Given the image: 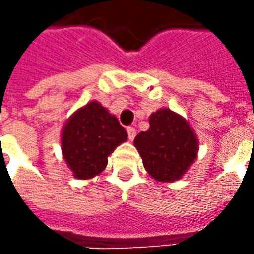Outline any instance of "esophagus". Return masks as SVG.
<instances>
[{
  "label": "esophagus",
  "mask_w": 254,
  "mask_h": 254,
  "mask_svg": "<svg viewBox=\"0 0 254 254\" xmlns=\"http://www.w3.org/2000/svg\"><path fill=\"white\" fill-rule=\"evenodd\" d=\"M127 134H128V139L132 141L135 138V135H137V131H135L134 127H127Z\"/></svg>",
  "instance_id": "34e87169"
}]
</instances>
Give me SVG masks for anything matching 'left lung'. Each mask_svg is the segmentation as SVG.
<instances>
[{
    "mask_svg": "<svg viewBox=\"0 0 254 254\" xmlns=\"http://www.w3.org/2000/svg\"><path fill=\"white\" fill-rule=\"evenodd\" d=\"M149 124V130L134 139L144 167L157 181H176L196 157V137L190 124L169 109L153 113Z\"/></svg>",
    "mask_w": 254,
    "mask_h": 254,
    "instance_id": "obj_1",
    "label": "left lung"
}]
</instances>
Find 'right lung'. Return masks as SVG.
<instances>
[{"label":"right lung","instance_id":"right-lung-1","mask_svg":"<svg viewBox=\"0 0 254 254\" xmlns=\"http://www.w3.org/2000/svg\"><path fill=\"white\" fill-rule=\"evenodd\" d=\"M127 139L116 117L98 102L77 110L62 134V152L74 177L92 178L104 170L108 156Z\"/></svg>","mask_w":254,"mask_h":254}]
</instances>
